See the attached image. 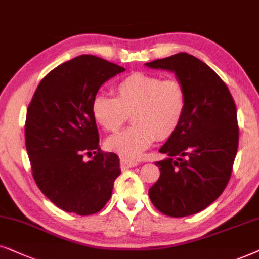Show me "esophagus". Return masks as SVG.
<instances>
[{"label":"esophagus","instance_id":"esophagus-1","mask_svg":"<svg viewBox=\"0 0 259 259\" xmlns=\"http://www.w3.org/2000/svg\"><path fill=\"white\" fill-rule=\"evenodd\" d=\"M139 164V162L134 161V160H129V158L125 157H120V168L122 169H129V168H134Z\"/></svg>","mask_w":259,"mask_h":259}]
</instances>
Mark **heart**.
I'll use <instances>...</instances> for the list:
<instances>
[{
  "mask_svg": "<svg viewBox=\"0 0 259 259\" xmlns=\"http://www.w3.org/2000/svg\"><path fill=\"white\" fill-rule=\"evenodd\" d=\"M115 91L116 97L96 95L91 112L106 132H117L132 113L133 125L106 141L110 150L124 157H140L156 137L169 139L184 122L188 97L178 79L139 72L122 79Z\"/></svg>",
  "mask_w": 259,
  "mask_h": 259,
  "instance_id": "obj_1",
  "label": "heart"
}]
</instances>
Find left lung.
<instances>
[{"label":"left lung","instance_id":"left-lung-1","mask_svg":"<svg viewBox=\"0 0 259 259\" xmlns=\"http://www.w3.org/2000/svg\"><path fill=\"white\" fill-rule=\"evenodd\" d=\"M173 72L184 84L188 106L178 132L160 148V178L149 188L153 205L180 218L208 207L225 189L232 173L239 129L229 89L208 65L188 53L144 64Z\"/></svg>","mask_w":259,"mask_h":259}]
</instances>
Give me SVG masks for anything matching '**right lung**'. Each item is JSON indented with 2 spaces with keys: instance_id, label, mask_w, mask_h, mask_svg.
<instances>
[{
  "instance_id": "right-lung-1",
  "label": "right lung",
  "mask_w": 259,
  "mask_h": 259,
  "mask_svg": "<svg viewBox=\"0 0 259 259\" xmlns=\"http://www.w3.org/2000/svg\"><path fill=\"white\" fill-rule=\"evenodd\" d=\"M125 71L82 54L52 70L27 110L26 148L40 191L64 211L90 215L101 211L120 174L119 158L103 153L92 99L110 78ZM95 154L85 162L84 154Z\"/></svg>"
}]
</instances>
